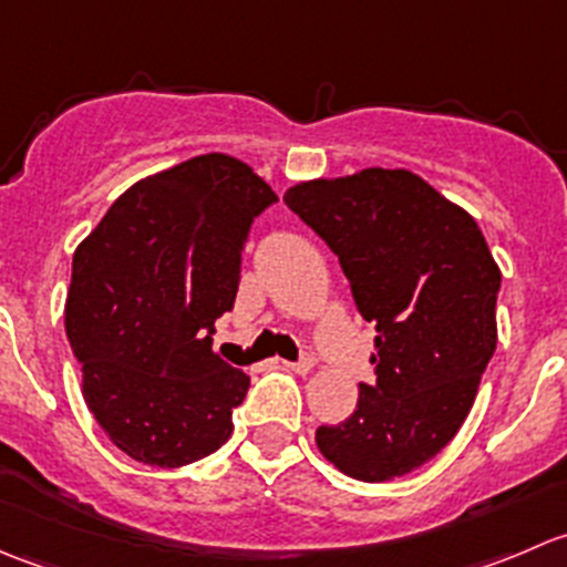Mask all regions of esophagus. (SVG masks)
<instances>
[{
  "label": "esophagus",
  "mask_w": 567,
  "mask_h": 567,
  "mask_svg": "<svg viewBox=\"0 0 567 567\" xmlns=\"http://www.w3.org/2000/svg\"><path fill=\"white\" fill-rule=\"evenodd\" d=\"M282 364H285V368H288V370H293V373H299V375H307V373H310V370H312V364H316V362H312L310 357H301L299 362H282Z\"/></svg>",
  "instance_id": "obj_1"
}]
</instances>
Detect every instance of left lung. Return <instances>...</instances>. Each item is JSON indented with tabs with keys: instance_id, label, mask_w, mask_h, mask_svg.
I'll list each match as a JSON object with an SVG mask.
<instances>
[{
	"instance_id": "1",
	"label": "left lung",
	"mask_w": 567,
	"mask_h": 567,
	"mask_svg": "<svg viewBox=\"0 0 567 567\" xmlns=\"http://www.w3.org/2000/svg\"><path fill=\"white\" fill-rule=\"evenodd\" d=\"M285 203L340 257L379 331L375 384L318 427V450L362 483L414 472L458 433L494 357L499 266L477 221L409 169L296 183Z\"/></svg>"
}]
</instances>
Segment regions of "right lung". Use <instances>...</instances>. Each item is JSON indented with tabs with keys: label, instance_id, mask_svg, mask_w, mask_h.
Here are the masks:
<instances>
[{
	"label": "right lung",
	"instance_id": "1",
	"mask_svg": "<svg viewBox=\"0 0 567 567\" xmlns=\"http://www.w3.org/2000/svg\"><path fill=\"white\" fill-rule=\"evenodd\" d=\"M271 192L249 164L205 153L120 194L73 255L65 331L82 394L117 450L177 468L233 433L249 375L210 348Z\"/></svg>",
	"mask_w": 567,
	"mask_h": 567
}]
</instances>
